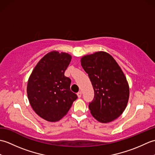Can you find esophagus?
<instances>
[{
  "label": "esophagus",
  "mask_w": 155,
  "mask_h": 155,
  "mask_svg": "<svg viewBox=\"0 0 155 155\" xmlns=\"http://www.w3.org/2000/svg\"><path fill=\"white\" fill-rule=\"evenodd\" d=\"M77 95H78V98H81V96H82V92H81V91L78 92V93H77Z\"/></svg>",
  "instance_id": "esophagus-1"
}]
</instances>
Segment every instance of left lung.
Instances as JSON below:
<instances>
[{
	"instance_id": "obj_1",
	"label": "left lung",
	"mask_w": 155,
	"mask_h": 155,
	"mask_svg": "<svg viewBox=\"0 0 155 155\" xmlns=\"http://www.w3.org/2000/svg\"><path fill=\"white\" fill-rule=\"evenodd\" d=\"M81 65L94 91L88 105L92 115L101 123L116 119L123 113L129 98V87L120 67L111 55L103 51L84 56Z\"/></svg>"
}]
</instances>
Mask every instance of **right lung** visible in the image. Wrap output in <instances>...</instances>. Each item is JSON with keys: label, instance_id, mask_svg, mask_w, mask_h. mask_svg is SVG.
Returning a JSON list of instances; mask_svg holds the SVG:
<instances>
[{"label": "right lung", "instance_id": "right-lung-1", "mask_svg": "<svg viewBox=\"0 0 155 155\" xmlns=\"http://www.w3.org/2000/svg\"><path fill=\"white\" fill-rule=\"evenodd\" d=\"M71 58L65 52H48L38 62L28 78L29 103L35 113L47 121L60 120L77 98L71 91V80L64 76Z\"/></svg>", "mask_w": 155, "mask_h": 155}]
</instances>
